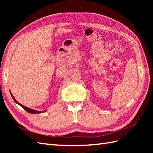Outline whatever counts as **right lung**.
<instances>
[{
	"instance_id": "add662e5",
	"label": "right lung",
	"mask_w": 153,
	"mask_h": 153,
	"mask_svg": "<svg viewBox=\"0 0 153 153\" xmlns=\"http://www.w3.org/2000/svg\"><path fill=\"white\" fill-rule=\"evenodd\" d=\"M11 95H12V98H13V99H14V101L17 103V104H18V105H20L23 108H24V110H26V111L27 112H29V113H32V114H39V113H42V112H44L45 111H43V112H39V111H37V110H32V109H31V108H27V107H26V106H24V105H21L20 103H19L17 100H16L15 99H14V97H13V95H12V93H11Z\"/></svg>"
}]
</instances>
